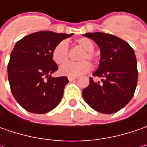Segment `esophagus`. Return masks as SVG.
<instances>
[{"label":"esophagus","instance_id":"esophagus-1","mask_svg":"<svg viewBox=\"0 0 147 147\" xmlns=\"http://www.w3.org/2000/svg\"><path fill=\"white\" fill-rule=\"evenodd\" d=\"M68 79H69V82H72V81H75V80H76V78L69 77V78H68Z\"/></svg>","mask_w":147,"mask_h":147}]
</instances>
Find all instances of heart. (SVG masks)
<instances>
[{"instance_id":"obj_1","label":"heart","mask_w":147,"mask_h":147,"mask_svg":"<svg viewBox=\"0 0 147 147\" xmlns=\"http://www.w3.org/2000/svg\"><path fill=\"white\" fill-rule=\"evenodd\" d=\"M74 44L80 47L84 51L78 56V59L81 60L75 63H69L65 66L69 58V52L67 43L62 41L55 46L51 52V57L53 61L59 66H63L59 73L62 75L68 77H78L88 73L91 69V65L87 61L89 60L92 64H96L99 57L97 54L93 51V42L88 37H79L74 40Z\"/></svg>"}]
</instances>
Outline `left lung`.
Listing matches in <instances>:
<instances>
[{
	"instance_id": "left-lung-1",
	"label": "left lung",
	"mask_w": 147,
	"mask_h": 147,
	"mask_svg": "<svg viewBox=\"0 0 147 147\" xmlns=\"http://www.w3.org/2000/svg\"><path fill=\"white\" fill-rule=\"evenodd\" d=\"M100 49V60L94 77L102 78L82 90L83 99L93 110L102 114L120 110L133 98L138 84L137 59L132 47L119 37L105 32H88Z\"/></svg>"
}]
</instances>
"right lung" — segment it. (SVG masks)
Segmentation results:
<instances>
[{
    "label": "right lung",
    "mask_w": 147,
    "mask_h": 147,
    "mask_svg": "<svg viewBox=\"0 0 147 147\" xmlns=\"http://www.w3.org/2000/svg\"><path fill=\"white\" fill-rule=\"evenodd\" d=\"M72 35L40 31L15 44L7 66L8 80L14 99L27 111L45 114L60 102L69 80L51 76L58 69L51 52L56 44Z\"/></svg>",
    "instance_id": "1"
}]
</instances>
